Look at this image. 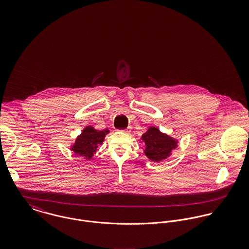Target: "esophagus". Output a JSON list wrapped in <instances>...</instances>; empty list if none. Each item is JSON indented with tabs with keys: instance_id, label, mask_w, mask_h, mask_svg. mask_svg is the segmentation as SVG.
I'll list each match as a JSON object with an SVG mask.
<instances>
[{
	"instance_id": "34e87169",
	"label": "esophagus",
	"mask_w": 249,
	"mask_h": 249,
	"mask_svg": "<svg viewBox=\"0 0 249 249\" xmlns=\"http://www.w3.org/2000/svg\"><path fill=\"white\" fill-rule=\"evenodd\" d=\"M122 132H124V133H126V134H128L129 132H130V130L128 129V128H126V129H124V130H121Z\"/></svg>"
}]
</instances>
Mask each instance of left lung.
<instances>
[{
    "label": "left lung",
    "instance_id": "1",
    "mask_svg": "<svg viewBox=\"0 0 249 249\" xmlns=\"http://www.w3.org/2000/svg\"><path fill=\"white\" fill-rule=\"evenodd\" d=\"M143 143L142 151L152 162L160 163L172 156L173 150L178 147V139L162 132L154 125L148 126L146 131L138 140Z\"/></svg>",
    "mask_w": 249,
    "mask_h": 249
}]
</instances>
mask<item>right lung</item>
<instances>
[{"instance_id": "1", "label": "right lung", "mask_w": 249, "mask_h": 249, "mask_svg": "<svg viewBox=\"0 0 249 249\" xmlns=\"http://www.w3.org/2000/svg\"><path fill=\"white\" fill-rule=\"evenodd\" d=\"M110 130L108 128L98 130L92 125H87L82 129L81 133L76 136L74 142H71L70 150L84 160H91L98 146L103 144Z\"/></svg>"}]
</instances>
